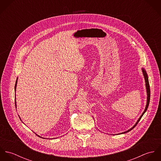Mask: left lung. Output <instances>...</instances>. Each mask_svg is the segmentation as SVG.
Returning a JSON list of instances; mask_svg holds the SVG:
<instances>
[{
  "label": "left lung",
  "instance_id": "8db88e82",
  "mask_svg": "<svg viewBox=\"0 0 161 161\" xmlns=\"http://www.w3.org/2000/svg\"><path fill=\"white\" fill-rule=\"evenodd\" d=\"M142 73H143V75H144V79H145V82H146V91H147V104H146V108L144 110V111L143 112V113L142 114V115H141V116L139 117V118L138 119L137 122L136 123V124L131 128L129 130L125 131V132H123V133H121L120 134H123V133H128L130 131H131V130H133L138 123V122L139 121V120L141 119V118H142V116H143V115L144 114V113L146 112L147 108H148V106H149V101H150V95H151V92H150V86H149V80H148V77H147V74L146 72V70L144 69H142Z\"/></svg>",
  "mask_w": 161,
  "mask_h": 161
}]
</instances>
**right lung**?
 Segmentation results:
<instances>
[{
  "label": "right lung",
  "instance_id": "1",
  "mask_svg": "<svg viewBox=\"0 0 161 161\" xmlns=\"http://www.w3.org/2000/svg\"><path fill=\"white\" fill-rule=\"evenodd\" d=\"M17 79L16 82H15V91H16V87H17ZM15 107H16V100H15ZM39 136V137H40V136ZM40 138H42V137H40Z\"/></svg>",
  "mask_w": 161,
  "mask_h": 161
}]
</instances>
